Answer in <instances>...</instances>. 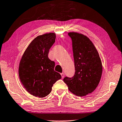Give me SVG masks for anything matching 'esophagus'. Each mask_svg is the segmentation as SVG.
I'll use <instances>...</instances> for the list:
<instances>
[{"mask_svg": "<svg viewBox=\"0 0 122 122\" xmlns=\"http://www.w3.org/2000/svg\"><path fill=\"white\" fill-rule=\"evenodd\" d=\"M61 75L62 78H64V76H65V74L63 73H61Z\"/></svg>", "mask_w": 122, "mask_h": 122, "instance_id": "1", "label": "esophagus"}]
</instances>
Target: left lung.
Wrapping results in <instances>:
<instances>
[{
    "instance_id": "8db88e82",
    "label": "left lung",
    "mask_w": 122,
    "mask_h": 122,
    "mask_svg": "<svg viewBox=\"0 0 122 122\" xmlns=\"http://www.w3.org/2000/svg\"><path fill=\"white\" fill-rule=\"evenodd\" d=\"M68 34L72 39L75 73L72 78L65 77L63 81L73 94L84 96L93 92L100 81L101 60L89 38L77 32Z\"/></svg>"
}]
</instances>
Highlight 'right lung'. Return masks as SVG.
Segmentation results:
<instances>
[{
	"label": "right lung",
	"instance_id": "obj_1",
	"mask_svg": "<svg viewBox=\"0 0 122 122\" xmlns=\"http://www.w3.org/2000/svg\"><path fill=\"white\" fill-rule=\"evenodd\" d=\"M55 38L54 33L35 38L20 62L19 75L21 82L27 92L36 97H44L49 95L53 84L61 78L60 74L54 71V61L48 57Z\"/></svg>",
	"mask_w": 122,
	"mask_h": 122
}]
</instances>
